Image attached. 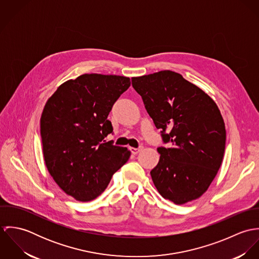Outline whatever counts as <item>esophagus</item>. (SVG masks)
<instances>
[{
	"label": "esophagus",
	"mask_w": 259,
	"mask_h": 259,
	"mask_svg": "<svg viewBox=\"0 0 259 259\" xmlns=\"http://www.w3.org/2000/svg\"><path fill=\"white\" fill-rule=\"evenodd\" d=\"M143 147H140V148H131V151H132V153H134V154H138L142 149H143Z\"/></svg>",
	"instance_id": "obj_1"
}]
</instances>
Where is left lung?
<instances>
[{"label":"left lung","instance_id":"obj_1","mask_svg":"<svg viewBox=\"0 0 259 259\" xmlns=\"http://www.w3.org/2000/svg\"><path fill=\"white\" fill-rule=\"evenodd\" d=\"M154 125L160 130L157 165L150 171L162 197L184 204L200 197L223 158L226 132L213 100L182 74L171 71L132 77Z\"/></svg>","mask_w":259,"mask_h":259}]
</instances>
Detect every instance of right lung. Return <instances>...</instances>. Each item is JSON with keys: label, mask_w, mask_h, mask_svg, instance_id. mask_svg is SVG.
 <instances>
[{"label": "right lung", "mask_w": 259, "mask_h": 259, "mask_svg": "<svg viewBox=\"0 0 259 259\" xmlns=\"http://www.w3.org/2000/svg\"><path fill=\"white\" fill-rule=\"evenodd\" d=\"M131 85L130 77L84 74L61 84L40 116L47 168L67 194L78 201L98 197L130 158L126 148L106 142L113 104Z\"/></svg>", "instance_id": "obj_1"}]
</instances>
